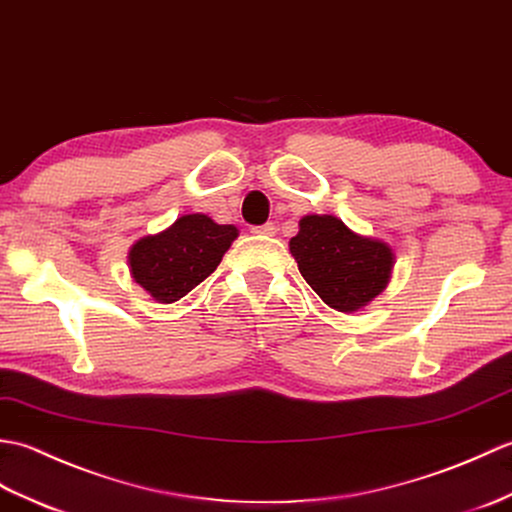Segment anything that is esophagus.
<instances>
[{"label": "esophagus", "mask_w": 512, "mask_h": 512, "mask_svg": "<svg viewBox=\"0 0 512 512\" xmlns=\"http://www.w3.org/2000/svg\"><path fill=\"white\" fill-rule=\"evenodd\" d=\"M254 234H260V236H274L276 234V225L274 223H265V225H256L252 227Z\"/></svg>", "instance_id": "1"}]
</instances>
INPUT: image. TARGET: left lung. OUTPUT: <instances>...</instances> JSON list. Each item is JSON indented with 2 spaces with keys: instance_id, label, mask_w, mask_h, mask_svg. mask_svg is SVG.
Here are the masks:
<instances>
[{
  "instance_id": "obj_1",
  "label": "left lung",
  "mask_w": 512,
  "mask_h": 512,
  "mask_svg": "<svg viewBox=\"0 0 512 512\" xmlns=\"http://www.w3.org/2000/svg\"><path fill=\"white\" fill-rule=\"evenodd\" d=\"M289 249L302 278L337 311L361 309L388 285L392 249L350 232L337 217H304Z\"/></svg>"
}]
</instances>
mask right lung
Wrapping results in <instances>:
<instances>
[{
    "label": "right lung",
    "instance_id": "right-lung-1",
    "mask_svg": "<svg viewBox=\"0 0 512 512\" xmlns=\"http://www.w3.org/2000/svg\"><path fill=\"white\" fill-rule=\"evenodd\" d=\"M238 236L234 225H219L206 214H186L166 232L131 247V276L160 302H177L219 267Z\"/></svg>",
    "mask_w": 512,
    "mask_h": 512
}]
</instances>
